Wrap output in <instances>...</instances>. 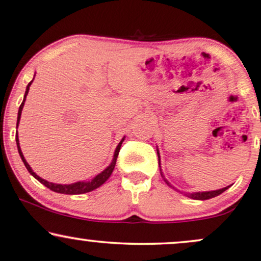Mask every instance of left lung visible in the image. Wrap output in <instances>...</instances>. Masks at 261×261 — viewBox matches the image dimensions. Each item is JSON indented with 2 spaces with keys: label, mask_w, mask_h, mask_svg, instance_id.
I'll return each instance as SVG.
<instances>
[{
  "label": "left lung",
  "mask_w": 261,
  "mask_h": 261,
  "mask_svg": "<svg viewBox=\"0 0 261 261\" xmlns=\"http://www.w3.org/2000/svg\"><path fill=\"white\" fill-rule=\"evenodd\" d=\"M157 155H159V164H160L161 175H162V177H163V179H164V182H166L169 187H171L172 189H175V190H177V192H179L178 189H176L174 186H171V185H170V182H169L168 179L166 178V176L163 175L162 169H161V160H160V151H159V149H157ZM229 187H230V186H227V187H225V188H221V189H218V190H211V192H195V193H185V192H179V193H182L183 195L188 196V197H190V199H194V200H209V199H213V197H215V196L220 195V194H222L223 192H225V190L228 189Z\"/></svg>",
  "instance_id": "1"
}]
</instances>
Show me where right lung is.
<instances>
[{
    "label": "right lung",
    "instance_id": "1",
    "mask_svg": "<svg viewBox=\"0 0 261 261\" xmlns=\"http://www.w3.org/2000/svg\"><path fill=\"white\" fill-rule=\"evenodd\" d=\"M35 76V75H34ZM34 80V78H33ZM33 80L31 83L28 84L27 87H25V92H24V97H23V101L21 102L20 108H19V112H17V122H16V129L19 127V124H20V118H21V113H22V109H23L24 106V101H25V98H27V94L29 92V87H31ZM16 145H17V150H19V153H20V157L22 160V162L27 168V170L31 172L32 176H34V177L38 179L40 183H42L43 186L47 187V188H49L50 190H53V192L56 193H60V194H67V195H78V194H85V193H90L92 192V190L97 189L100 187L101 185H104V183L108 181V178L111 176L113 169H115L116 166V161H117V157H118V153H119V150H120V146H122V143L124 142V139H125V136L122 138V141L119 142V144L117 145V148L115 150V153H113V159H112V162L109 164V167H106L104 170H102L100 174H98L97 176H94L92 179H90V181H78V182H74V183H71V185H58V183H52V182H48L46 181V179H43L40 177L35 174L34 171H33V169L31 168V166L27 163V161H25L23 153L21 151V148H20V142H19V136H17V131H16Z\"/></svg>",
    "mask_w": 261,
    "mask_h": 261
}]
</instances>
